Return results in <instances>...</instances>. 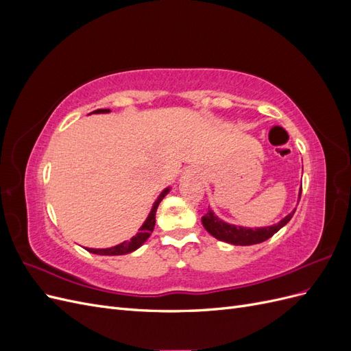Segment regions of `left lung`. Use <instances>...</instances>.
Here are the masks:
<instances>
[{
	"mask_svg": "<svg viewBox=\"0 0 351 351\" xmlns=\"http://www.w3.org/2000/svg\"><path fill=\"white\" fill-rule=\"evenodd\" d=\"M300 196H302V190H300ZM294 215V210L291 214L287 215L284 219H281L278 224H275L272 227H265V228H243V227H236V226H230L222 222L219 218H217L210 210H208V214L205 217H202V224L206 228L209 234L214 236L215 239L231 243L234 246H249V244H258L265 240H268L272 237L275 232L281 230L287 222L291 219Z\"/></svg>",
	"mask_w": 351,
	"mask_h": 351,
	"instance_id": "1",
	"label": "left lung"
}]
</instances>
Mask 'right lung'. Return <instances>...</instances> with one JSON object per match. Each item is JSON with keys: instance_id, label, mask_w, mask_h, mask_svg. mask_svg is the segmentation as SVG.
Masks as SVG:
<instances>
[{"instance_id": "add662e5", "label": "right lung", "mask_w": 351, "mask_h": 351, "mask_svg": "<svg viewBox=\"0 0 351 351\" xmlns=\"http://www.w3.org/2000/svg\"><path fill=\"white\" fill-rule=\"evenodd\" d=\"M93 112H98V114L99 112H110V110H97V111H93ZM167 192H168V189L164 190V192L159 195L158 200L154 204V208L151 210L149 217H147V219L145 221V224L141 227L139 232H137V234L133 239L127 240V241H123V243L117 244V246L110 247V249H86V250L90 252V253H95V254H107V256H115V254H125V253H130V252H133L136 249H139L142 244L147 240V237L152 234L154 227H155V215H156L158 205L161 204V200L164 199Z\"/></svg>"}]
</instances>
